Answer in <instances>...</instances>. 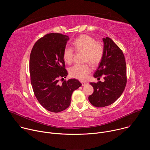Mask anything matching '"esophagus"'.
<instances>
[{"label":"esophagus","mask_w":150,"mask_h":150,"mask_svg":"<svg viewBox=\"0 0 150 150\" xmlns=\"http://www.w3.org/2000/svg\"><path fill=\"white\" fill-rule=\"evenodd\" d=\"M81 83H82V86H83V87L85 86V85H86L88 83L87 82H85V81H82Z\"/></svg>","instance_id":"esophagus-1"}]
</instances>
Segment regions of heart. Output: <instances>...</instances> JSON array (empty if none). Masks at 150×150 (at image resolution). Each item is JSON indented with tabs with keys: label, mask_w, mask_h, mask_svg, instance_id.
I'll return each instance as SVG.
<instances>
[{
	"label": "heart",
	"mask_w": 150,
	"mask_h": 150,
	"mask_svg": "<svg viewBox=\"0 0 150 150\" xmlns=\"http://www.w3.org/2000/svg\"><path fill=\"white\" fill-rule=\"evenodd\" d=\"M75 49L85 52L84 61L89 62L93 65H97L102 59L104 54V46L100 41H96L91 36L83 34L73 41ZM74 50L71 47H66L63 50V58L68 64L73 62ZM91 68L88 64H76L71 68L69 74L73 78L84 80L91 72Z\"/></svg>",
	"instance_id": "obj_1"
}]
</instances>
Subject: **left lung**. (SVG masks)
I'll list each match as a JSON object with an SVG mask.
<instances>
[{"instance_id":"left-lung-1","label":"left lung","mask_w":150,"mask_h":150,"mask_svg":"<svg viewBox=\"0 0 150 150\" xmlns=\"http://www.w3.org/2000/svg\"><path fill=\"white\" fill-rule=\"evenodd\" d=\"M104 54L94 77L104 75V82H90L93 93L88 97L91 104L97 108L115 102L123 93L126 84V67L121 49L109 37L103 38Z\"/></svg>"}]
</instances>
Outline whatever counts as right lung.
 Instances as JSON below:
<instances>
[{
	"instance_id": "1",
	"label": "right lung",
	"mask_w": 150,
	"mask_h": 150,
	"mask_svg": "<svg viewBox=\"0 0 150 150\" xmlns=\"http://www.w3.org/2000/svg\"><path fill=\"white\" fill-rule=\"evenodd\" d=\"M69 37L58 33L46 34L34 45L30 59L31 83L35 96L46 110L58 113L70 105L72 94L82 84L68 75L63 53Z\"/></svg>"
}]
</instances>
